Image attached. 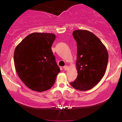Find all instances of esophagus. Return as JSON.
Returning a JSON list of instances; mask_svg holds the SVG:
<instances>
[{"mask_svg":"<svg viewBox=\"0 0 122 122\" xmlns=\"http://www.w3.org/2000/svg\"><path fill=\"white\" fill-rule=\"evenodd\" d=\"M64 70H65V71H67V70H68V69H69V68H68V66L66 65L64 67Z\"/></svg>","mask_w":122,"mask_h":122,"instance_id":"34e87169","label":"esophagus"}]
</instances>
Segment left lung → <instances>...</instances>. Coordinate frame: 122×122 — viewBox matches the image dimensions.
<instances>
[{"label":"left lung","instance_id":"obj_1","mask_svg":"<svg viewBox=\"0 0 122 122\" xmlns=\"http://www.w3.org/2000/svg\"><path fill=\"white\" fill-rule=\"evenodd\" d=\"M73 36L77 47L76 62L77 77L71 85L79 91L89 90L104 76L108 53L100 39L89 31L75 30Z\"/></svg>","mask_w":122,"mask_h":122}]
</instances>
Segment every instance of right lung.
<instances>
[{
    "mask_svg": "<svg viewBox=\"0 0 122 122\" xmlns=\"http://www.w3.org/2000/svg\"><path fill=\"white\" fill-rule=\"evenodd\" d=\"M55 39L54 34L36 32L28 35L15 48L16 72L31 90L41 92L49 89L60 72L51 49Z\"/></svg>",
    "mask_w": 122,
    "mask_h": 122,
    "instance_id": "1",
    "label": "right lung"
}]
</instances>
